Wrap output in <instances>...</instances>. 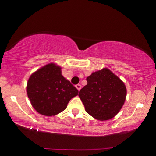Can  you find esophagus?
Instances as JSON below:
<instances>
[{
    "instance_id": "1",
    "label": "esophagus",
    "mask_w": 156,
    "mask_h": 156,
    "mask_svg": "<svg viewBox=\"0 0 156 156\" xmlns=\"http://www.w3.org/2000/svg\"><path fill=\"white\" fill-rule=\"evenodd\" d=\"M76 88H77V89H78V90H80V89H81V86H80V84L76 85Z\"/></svg>"
}]
</instances>
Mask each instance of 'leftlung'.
<instances>
[{
	"instance_id": "1",
	"label": "left lung",
	"mask_w": 156,
	"mask_h": 156,
	"mask_svg": "<svg viewBox=\"0 0 156 156\" xmlns=\"http://www.w3.org/2000/svg\"><path fill=\"white\" fill-rule=\"evenodd\" d=\"M86 80L87 85L78 94L86 112L100 121L115 117L126 99L123 81L106 68L93 73Z\"/></svg>"
}]
</instances>
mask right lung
I'll return each instance as SVG.
<instances>
[{
    "label": "right lung",
    "mask_w": 156,
    "mask_h": 156,
    "mask_svg": "<svg viewBox=\"0 0 156 156\" xmlns=\"http://www.w3.org/2000/svg\"><path fill=\"white\" fill-rule=\"evenodd\" d=\"M28 97L34 109L44 116H55L64 111L78 90L62 75L61 68L47 64L33 73L27 86Z\"/></svg>",
    "instance_id": "obj_1"
}]
</instances>
